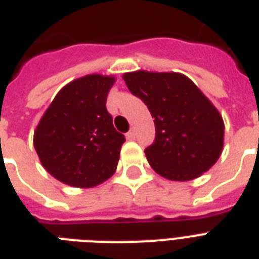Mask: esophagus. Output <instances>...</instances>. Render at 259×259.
Here are the masks:
<instances>
[{
  "instance_id": "obj_1",
  "label": "esophagus",
  "mask_w": 259,
  "mask_h": 259,
  "mask_svg": "<svg viewBox=\"0 0 259 259\" xmlns=\"http://www.w3.org/2000/svg\"><path fill=\"white\" fill-rule=\"evenodd\" d=\"M126 138H127V140H134V138H136V132H134V130H130L129 133L126 134Z\"/></svg>"
}]
</instances>
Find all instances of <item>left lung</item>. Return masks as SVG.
<instances>
[{
	"label": "left lung",
	"mask_w": 259,
	"mask_h": 259,
	"mask_svg": "<svg viewBox=\"0 0 259 259\" xmlns=\"http://www.w3.org/2000/svg\"><path fill=\"white\" fill-rule=\"evenodd\" d=\"M122 78L155 118V143L145 149V156L156 172L186 182L219 160L224 145L223 116L189 77L137 70Z\"/></svg>",
	"instance_id": "1"
}]
</instances>
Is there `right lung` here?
Instances as JSON below:
<instances>
[{
	"label": "right lung",
	"instance_id": "obj_1",
	"mask_svg": "<svg viewBox=\"0 0 259 259\" xmlns=\"http://www.w3.org/2000/svg\"><path fill=\"white\" fill-rule=\"evenodd\" d=\"M114 76L87 74L55 95L33 133L47 172L73 187H95L115 172L125 136L106 108Z\"/></svg>",
	"mask_w": 259,
	"mask_h": 259
}]
</instances>
